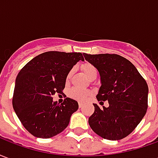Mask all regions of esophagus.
<instances>
[{"label": "esophagus", "instance_id": "1", "mask_svg": "<svg viewBox=\"0 0 158 158\" xmlns=\"http://www.w3.org/2000/svg\"><path fill=\"white\" fill-rule=\"evenodd\" d=\"M79 108H82V107H83V103L79 102Z\"/></svg>", "mask_w": 158, "mask_h": 158}]
</instances>
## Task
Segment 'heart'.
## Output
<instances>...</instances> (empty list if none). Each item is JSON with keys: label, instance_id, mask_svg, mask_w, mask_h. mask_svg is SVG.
Masks as SVG:
<instances>
[{"label": "heart", "instance_id": "obj_1", "mask_svg": "<svg viewBox=\"0 0 158 158\" xmlns=\"http://www.w3.org/2000/svg\"><path fill=\"white\" fill-rule=\"evenodd\" d=\"M81 69H82L83 72L85 74V76L87 78H91L92 76L97 75V69L95 66L91 64V63H89V62H85L81 66ZM73 70H70L67 75V81H69L71 76H72ZM90 95V92L87 89H79V88H73V89H70V91L69 93V96L73 98V99L76 100V101H79V102H85L86 100L88 99V97Z\"/></svg>", "mask_w": 158, "mask_h": 158}]
</instances>
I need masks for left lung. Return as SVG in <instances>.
<instances>
[{"mask_svg":"<svg viewBox=\"0 0 158 158\" xmlns=\"http://www.w3.org/2000/svg\"><path fill=\"white\" fill-rule=\"evenodd\" d=\"M95 66L101 77L96 98L109 106L100 108L89 118L94 132L104 139L118 140L132 132L145 116L148 102V85L128 59L117 54H83Z\"/></svg>","mask_w":158,"mask_h":158,"instance_id":"left-lung-1","label":"left lung"}]
</instances>
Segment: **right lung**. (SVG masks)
Wrapping results in <instances>:
<instances>
[{"label":"right lung","instance_id":"right-lung-1","mask_svg":"<svg viewBox=\"0 0 158 158\" xmlns=\"http://www.w3.org/2000/svg\"><path fill=\"white\" fill-rule=\"evenodd\" d=\"M82 53L46 52L36 56L16 78L12 106L23 127L37 138L48 139L68 127L79 108L75 100L67 97L63 103L53 102L52 96L62 93L69 72Z\"/></svg>","mask_w":158,"mask_h":158}]
</instances>
